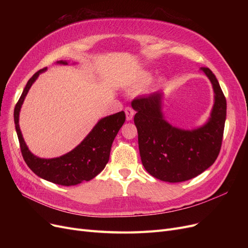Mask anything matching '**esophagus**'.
Returning a JSON list of instances; mask_svg holds the SVG:
<instances>
[{
	"label": "esophagus",
	"mask_w": 248,
	"mask_h": 248,
	"mask_svg": "<svg viewBox=\"0 0 248 248\" xmlns=\"http://www.w3.org/2000/svg\"><path fill=\"white\" fill-rule=\"evenodd\" d=\"M125 114H126V120L127 121H130V120H132L134 114H136V111H134V109L130 107H127L125 108Z\"/></svg>",
	"instance_id": "1"
}]
</instances>
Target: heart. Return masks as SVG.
I'll return each instance as SVG.
<instances>
[{"instance_id":"b5f03b06","label":"heart","mask_w":248,"mask_h":248,"mask_svg":"<svg viewBox=\"0 0 248 248\" xmlns=\"http://www.w3.org/2000/svg\"><path fill=\"white\" fill-rule=\"evenodd\" d=\"M151 78H152L151 74L148 72H144L140 76V82L142 85H147V84H149L150 80H151Z\"/></svg>"}]
</instances>
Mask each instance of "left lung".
<instances>
[{
  "instance_id": "left-lung-1",
  "label": "left lung",
  "mask_w": 248,
  "mask_h": 248,
  "mask_svg": "<svg viewBox=\"0 0 248 248\" xmlns=\"http://www.w3.org/2000/svg\"><path fill=\"white\" fill-rule=\"evenodd\" d=\"M214 91V104L206 124L192 130L171 126L162 114V93L134 99V124L141 163L150 175L177 183L197 177L216 160L221 148L227 100L213 72L202 67Z\"/></svg>"
}]
</instances>
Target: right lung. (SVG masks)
<instances>
[{
  "instance_id": "1",
  "label": "right lung",
  "mask_w": 248,
  "mask_h": 248,
  "mask_svg": "<svg viewBox=\"0 0 248 248\" xmlns=\"http://www.w3.org/2000/svg\"><path fill=\"white\" fill-rule=\"evenodd\" d=\"M57 64L67 65L68 63L67 61H58ZM46 70V68L40 69L29 79L14 108V123L22 157L27 166L37 176L55 184L71 186L82 181H90L98 175L108 162L112 141L125 122V112L122 110L99 120L85 140L67 154L57 158H39L32 154L27 147L19 128L18 120L21 106L30 88L39 74Z\"/></svg>"
}]
</instances>
